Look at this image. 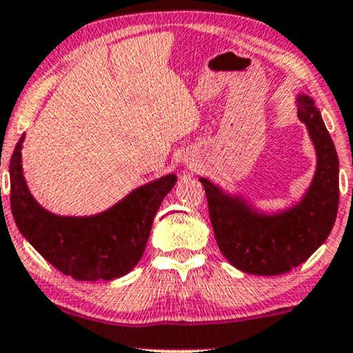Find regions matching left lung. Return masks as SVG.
Segmentation results:
<instances>
[{
    "instance_id": "1",
    "label": "left lung",
    "mask_w": 353,
    "mask_h": 353,
    "mask_svg": "<svg viewBox=\"0 0 353 353\" xmlns=\"http://www.w3.org/2000/svg\"><path fill=\"white\" fill-rule=\"evenodd\" d=\"M297 117L316 148V172L291 206L263 211L241 193L200 178L219 251L239 271L277 276L307 261L332 231L339 210V159L312 97L297 94Z\"/></svg>"
}]
</instances>
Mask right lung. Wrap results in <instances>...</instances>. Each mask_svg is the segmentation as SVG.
<instances>
[{"mask_svg": "<svg viewBox=\"0 0 353 353\" xmlns=\"http://www.w3.org/2000/svg\"><path fill=\"white\" fill-rule=\"evenodd\" d=\"M24 134L10 161L11 211L19 233L62 274L77 281H112L128 274L143 256L153 218L176 183L175 173L132 190L90 216H61L43 208L23 173Z\"/></svg>", "mask_w": 353, "mask_h": 353, "instance_id": "add662e5", "label": "right lung"}]
</instances>
